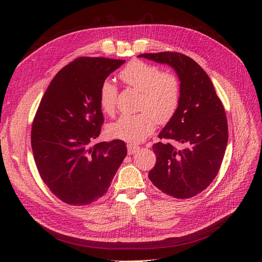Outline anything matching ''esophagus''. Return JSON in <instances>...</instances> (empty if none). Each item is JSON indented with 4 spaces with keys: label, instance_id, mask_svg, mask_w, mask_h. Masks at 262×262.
Returning a JSON list of instances; mask_svg holds the SVG:
<instances>
[{
    "label": "esophagus",
    "instance_id": "34e87169",
    "mask_svg": "<svg viewBox=\"0 0 262 262\" xmlns=\"http://www.w3.org/2000/svg\"><path fill=\"white\" fill-rule=\"evenodd\" d=\"M128 154L129 155H132V154H134V153H137L138 150H139V146L138 145H134V144H128Z\"/></svg>",
    "mask_w": 262,
    "mask_h": 262
}]
</instances>
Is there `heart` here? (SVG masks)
<instances>
[{
    "mask_svg": "<svg viewBox=\"0 0 262 262\" xmlns=\"http://www.w3.org/2000/svg\"><path fill=\"white\" fill-rule=\"evenodd\" d=\"M120 80L141 93L139 110L136 115H124L108 125L112 138L130 143H140L156 129V123L165 124L175 116L180 104L181 85L172 72H162L160 67L133 60L119 73ZM118 90L115 84L105 81L99 90V106L106 115L116 109Z\"/></svg>",
    "mask_w": 262,
    "mask_h": 262,
    "instance_id": "1",
    "label": "heart"
}]
</instances>
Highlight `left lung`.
Returning <instances> with one entry per match:
<instances>
[{
    "label": "left lung",
    "mask_w": 262,
    "mask_h": 262,
    "mask_svg": "<svg viewBox=\"0 0 262 262\" xmlns=\"http://www.w3.org/2000/svg\"><path fill=\"white\" fill-rule=\"evenodd\" d=\"M176 71L181 85L180 104L175 116L158 138L185 144L176 148L169 142L153 145L156 164L148 172L152 184L177 199H188L216 177L228 139L225 110L204 70L179 52L140 54Z\"/></svg>",
    "instance_id": "8db88e82"
}]
</instances>
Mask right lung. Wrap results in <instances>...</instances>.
Masks as SVG:
<instances>
[{"mask_svg":"<svg viewBox=\"0 0 262 262\" xmlns=\"http://www.w3.org/2000/svg\"><path fill=\"white\" fill-rule=\"evenodd\" d=\"M125 61L80 57L60 70L47 89L31 126L37 169L50 191L70 205L104 195L126 155L121 140L94 143L104 116L99 90Z\"/></svg>","mask_w":262,"mask_h":262,"instance_id":"add662e5","label":"right lung"}]
</instances>
